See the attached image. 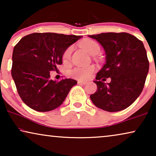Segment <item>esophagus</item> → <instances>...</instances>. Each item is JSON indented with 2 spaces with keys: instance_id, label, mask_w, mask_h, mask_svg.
<instances>
[{
  "instance_id": "34e87169",
  "label": "esophagus",
  "mask_w": 156,
  "mask_h": 156,
  "mask_svg": "<svg viewBox=\"0 0 156 156\" xmlns=\"http://www.w3.org/2000/svg\"><path fill=\"white\" fill-rule=\"evenodd\" d=\"M87 82L86 81H82V80H79L78 81V84H86Z\"/></svg>"
}]
</instances>
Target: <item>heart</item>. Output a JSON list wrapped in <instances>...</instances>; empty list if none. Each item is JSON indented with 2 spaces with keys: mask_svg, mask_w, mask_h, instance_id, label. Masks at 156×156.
I'll use <instances>...</instances> for the list:
<instances>
[{
  "mask_svg": "<svg viewBox=\"0 0 156 156\" xmlns=\"http://www.w3.org/2000/svg\"><path fill=\"white\" fill-rule=\"evenodd\" d=\"M81 45L87 52L90 55H96L99 52L100 48L97 42L94 41L92 40H87L82 42ZM72 52V47H69L64 52L62 55V60L63 62H67L69 60L71 57V54ZM95 67L94 66H87V67H75L70 72V74L72 77L78 79V80H87L92 72L94 71Z\"/></svg>",
  "mask_w": 156,
  "mask_h": 156,
  "instance_id": "1",
  "label": "heart"
}]
</instances>
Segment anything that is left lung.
I'll use <instances>...</instances> for the list:
<instances>
[{
  "instance_id": "left-lung-1",
  "label": "left lung",
  "mask_w": 156,
  "mask_h": 156,
  "mask_svg": "<svg viewBox=\"0 0 156 156\" xmlns=\"http://www.w3.org/2000/svg\"><path fill=\"white\" fill-rule=\"evenodd\" d=\"M103 47L106 63L98 72L97 90L90 95L98 108L116 112L131 105L144 89L149 69L146 50L142 41L126 33H106L89 35ZM110 83H105L106 78Z\"/></svg>"
}]
</instances>
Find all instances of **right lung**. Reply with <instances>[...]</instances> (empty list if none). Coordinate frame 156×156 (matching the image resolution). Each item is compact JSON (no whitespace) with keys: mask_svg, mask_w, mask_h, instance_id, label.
<instances>
[{"mask_svg":"<svg viewBox=\"0 0 156 156\" xmlns=\"http://www.w3.org/2000/svg\"><path fill=\"white\" fill-rule=\"evenodd\" d=\"M82 36L35 33L23 37L14 47L11 74L23 101L32 109L50 112L61 105L76 80L50 79L62 63L65 51Z\"/></svg>","mask_w":156,"mask_h":156,"instance_id":"right-lung-1","label":"right lung"}]
</instances>
